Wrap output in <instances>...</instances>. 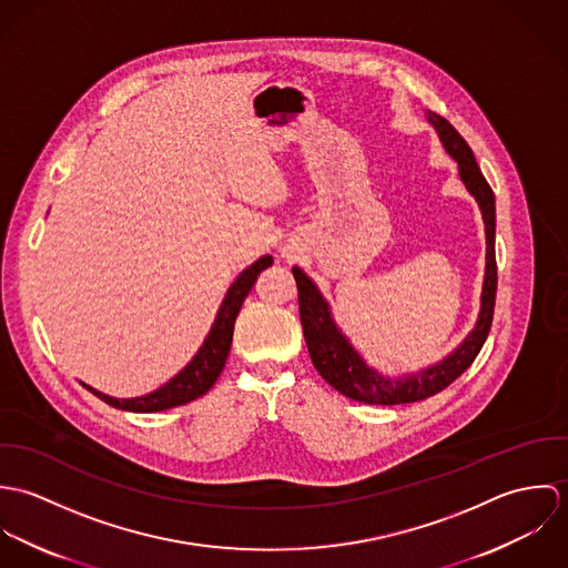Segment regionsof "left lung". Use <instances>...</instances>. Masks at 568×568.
I'll return each instance as SVG.
<instances>
[{"instance_id":"8db88e82","label":"left lung","mask_w":568,"mask_h":568,"mask_svg":"<svg viewBox=\"0 0 568 568\" xmlns=\"http://www.w3.org/2000/svg\"><path fill=\"white\" fill-rule=\"evenodd\" d=\"M428 122L437 131L446 153L459 165V176L466 190L477 199L481 216L486 223V277L481 291V311L473 332L439 363L419 369L415 374H405L400 378L383 376L378 369L369 367L363 356L354 349L347 336L334 324L329 306L315 286V282L300 268L293 266V275L300 291V317L306 336V345L313 358L315 369L324 376L338 394L365 403V405H406L419 403L446 389L455 383L477 358L486 343L494 302H496V255H494V234H496V205L494 192L487 185L486 176L473 155V149L457 133V129L442 115L428 111Z\"/></svg>"}]
</instances>
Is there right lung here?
Here are the masks:
<instances>
[{"label":"right lung","instance_id":"1","mask_svg":"<svg viewBox=\"0 0 568 568\" xmlns=\"http://www.w3.org/2000/svg\"><path fill=\"white\" fill-rule=\"evenodd\" d=\"M271 264H273V257L262 255L248 268H244L243 273L236 277V282L230 286L201 349L174 378H170L160 389H155L146 396H140V398H122L120 400V398H111L102 392H95L93 387H89L84 383H82V387H87L102 403L122 408V410H133V413H155V410H165L172 406L187 405V403L201 398L219 381V376L225 367V361L230 356V349H232L234 324L241 313V306H243L248 291L253 288L257 275L264 268H268Z\"/></svg>","mask_w":568,"mask_h":568}]
</instances>
